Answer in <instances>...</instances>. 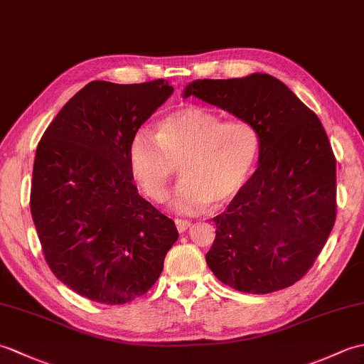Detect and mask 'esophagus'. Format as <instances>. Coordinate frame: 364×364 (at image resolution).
Segmentation results:
<instances>
[{"mask_svg":"<svg viewBox=\"0 0 364 364\" xmlns=\"http://www.w3.org/2000/svg\"><path fill=\"white\" fill-rule=\"evenodd\" d=\"M175 225L178 228L180 233H184L188 228H191V222L189 220H184V219H175Z\"/></svg>","mask_w":364,"mask_h":364,"instance_id":"esophagus-1","label":"esophagus"}]
</instances>
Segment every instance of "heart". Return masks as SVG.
Listing matches in <instances>:
<instances>
[{
	"mask_svg": "<svg viewBox=\"0 0 364 364\" xmlns=\"http://www.w3.org/2000/svg\"><path fill=\"white\" fill-rule=\"evenodd\" d=\"M261 151V137L244 119L223 120L200 106L167 114L150 128L136 131L128 151L131 175L154 202L167 197L180 166L183 180L170 203L178 213L222 208L241 194Z\"/></svg>",
	"mask_w": 364,
	"mask_h": 364,
	"instance_id": "b5f03b06",
	"label": "heart"
}]
</instances>
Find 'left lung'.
<instances>
[{"label": "left lung", "instance_id": "left-lung-1", "mask_svg": "<svg viewBox=\"0 0 364 364\" xmlns=\"http://www.w3.org/2000/svg\"><path fill=\"white\" fill-rule=\"evenodd\" d=\"M183 97L253 123L261 137L258 168L213 219L208 267L241 292L288 288L310 270L336 219V159L321 120L267 73L196 80Z\"/></svg>", "mask_w": 364, "mask_h": 364}]
</instances>
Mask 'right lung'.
Wrapping results in <instances>:
<instances>
[{
	"instance_id": "obj_1",
	"label": "right lung",
	"mask_w": 364,
	"mask_h": 364,
	"mask_svg": "<svg viewBox=\"0 0 364 364\" xmlns=\"http://www.w3.org/2000/svg\"><path fill=\"white\" fill-rule=\"evenodd\" d=\"M173 94L166 80L92 81L37 145L31 214L51 272L80 296L122 305L156 283L175 222L139 196L128 164L136 131Z\"/></svg>"
}]
</instances>
